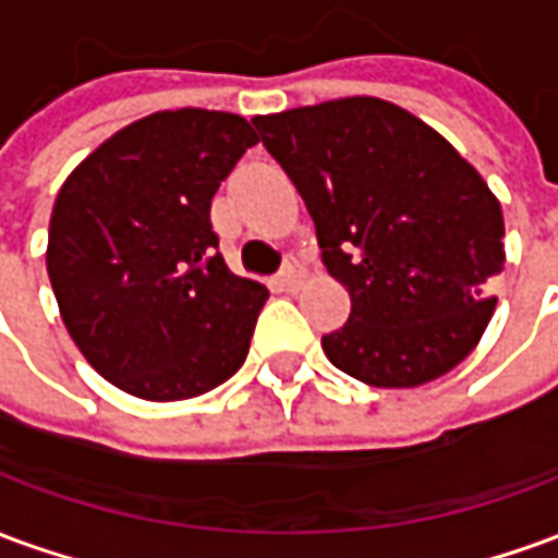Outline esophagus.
<instances>
[{
  "mask_svg": "<svg viewBox=\"0 0 558 558\" xmlns=\"http://www.w3.org/2000/svg\"><path fill=\"white\" fill-rule=\"evenodd\" d=\"M302 278H304L302 266H299L295 259H287V266L280 268V275H278L280 290H287V292L299 290V283H302Z\"/></svg>",
  "mask_w": 558,
  "mask_h": 558,
  "instance_id": "obj_1",
  "label": "esophagus"
}]
</instances>
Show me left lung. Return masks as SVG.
I'll return each instance as SVG.
<instances>
[{
    "label": "left lung",
    "mask_w": 558,
    "mask_h": 558,
    "mask_svg": "<svg viewBox=\"0 0 558 558\" xmlns=\"http://www.w3.org/2000/svg\"><path fill=\"white\" fill-rule=\"evenodd\" d=\"M316 227L350 319L328 362L374 388L439 379L478 347L496 311L505 220L478 170L418 116L338 98L251 119Z\"/></svg>",
    "instance_id": "left-lung-1"
}]
</instances>
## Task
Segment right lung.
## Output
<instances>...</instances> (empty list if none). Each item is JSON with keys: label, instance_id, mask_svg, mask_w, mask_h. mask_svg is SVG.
<instances>
[{"label": "right lung", "instance_id": "obj_1", "mask_svg": "<svg viewBox=\"0 0 558 558\" xmlns=\"http://www.w3.org/2000/svg\"><path fill=\"white\" fill-rule=\"evenodd\" d=\"M259 137L220 110H163L104 140L62 184L47 275L68 335L143 400H187L247 359L268 290L232 275L211 196Z\"/></svg>", "mask_w": 558, "mask_h": 558}]
</instances>
